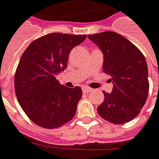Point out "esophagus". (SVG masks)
<instances>
[{
	"label": "esophagus",
	"mask_w": 159,
	"mask_h": 159,
	"mask_svg": "<svg viewBox=\"0 0 159 159\" xmlns=\"http://www.w3.org/2000/svg\"><path fill=\"white\" fill-rule=\"evenodd\" d=\"M91 90H92V89H90V88H89V87H83L82 88V91L84 93H89Z\"/></svg>",
	"instance_id": "1"
}]
</instances>
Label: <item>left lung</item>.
Wrapping results in <instances>:
<instances>
[{"instance_id":"8db88e82","label":"left lung","mask_w":159,"mask_h":159,"mask_svg":"<svg viewBox=\"0 0 159 159\" xmlns=\"http://www.w3.org/2000/svg\"><path fill=\"white\" fill-rule=\"evenodd\" d=\"M103 55V71L111 75V93L97 108L102 119L113 124L134 119L146 102L150 84L145 57L133 43L111 31L88 35Z\"/></svg>"}]
</instances>
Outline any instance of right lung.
<instances>
[{
  "instance_id": "add662e5",
  "label": "right lung",
  "mask_w": 159,
  "mask_h": 159,
  "mask_svg": "<svg viewBox=\"0 0 159 159\" xmlns=\"http://www.w3.org/2000/svg\"><path fill=\"white\" fill-rule=\"evenodd\" d=\"M86 38L47 34L33 41L22 55L15 75L16 95L23 111L36 125L57 128L74 117L82 90L61 85L56 76L67 68L70 51Z\"/></svg>"
}]
</instances>
